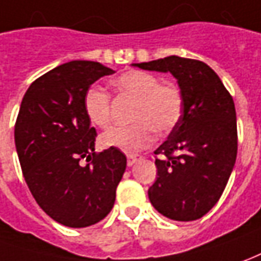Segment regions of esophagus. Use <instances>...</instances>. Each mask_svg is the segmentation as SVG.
I'll return each instance as SVG.
<instances>
[{"instance_id":"obj_1","label":"esophagus","mask_w":261,"mask_h":261,"mask_svg":"<svg viewBox=\"0 0 261 261\" xmlns=\"http://www.w3.org/2000/svg\"><path fill=\"white\" fill-rule=\"evenodd\" d=\"M138 159H139L138 154H127V166H132Z\"/></svg>"}]
</instances>
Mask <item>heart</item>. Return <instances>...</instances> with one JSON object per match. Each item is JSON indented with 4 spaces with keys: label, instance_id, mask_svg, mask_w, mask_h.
<instances>
[{
    "label": "heart",
    "instance_id": "1",
    "mask_svg": "<svg viewBox=\"0 0 261 261\" xmlns=\"http://www.w3.org/2000/svg\"><path fill=\"white\" fill-rule=\"evenodd\" d=\"M112 84L122 96L134 99L130 109L134 123L112 127L102 134V146L134 153L148 148L153 141L154 130L168 134L180 122L183 96L173 84L161 82L156 75L141 69L120 73ZM84 111L92 125L102 129L109 126L112 120L109 93L99 86H91L84 96Z\"/></svg>",
    "mask_w": 261,
    "mask_h": 261
}]
</instances>
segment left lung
<instances>
[{
    "instance_id": "left-lung-1",
    "label": "left lung",
    "mask_w": 261,
    "mask_h": 261,
    "mask_svg": "<svg viewBox=\"0 0 261 261\" xmlns=\"http://www.w3.org/2000/svg\"><path fill=\"white\" fill-rule=\"evenodd\" d=\"M135 66L170 72L183 96L180 122L154 150L158 177L149 200L172 220H197L219 202L236 163L233 98L217 73L197 59L172 55Z\"/></svg>"
}]
</instances>
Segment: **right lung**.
Segmentation results:
<instances>
[{
  "label": "right lung",
  "mask_w": 261,
  "mask_h": 261,
  "mask_svg": "<svg viewBox=\"0 0 261 261\" xmlns=\"http://www.w3.org/2000/svg\"><path fill=\"white\" fill-rule=\"evenodd\" d=\"M113 72L93 61L62 64L32 82L18 112L14 136L25 182L39 207L68 227L105 219L126 169L119 149L95 152L96 130L84 111L89 86Z\"/></svg>",
  "instance_id": "1"
}]
</instances>
